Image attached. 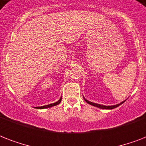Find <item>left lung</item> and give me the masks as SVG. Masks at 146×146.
Instances as JSON below:
<instances>
[{
	"label": "left lung",
	"instance_id": "1",
	"mask_svg": "<svg viewBox=\"0 0 146 146\" xmlns=\"http://www.w3.org/2000/svg\"><path fill=\"white\" fill-rule=\"evenodd\" d=\"M85 101L88 103V104H91V105H92V106H95V107H97V108H102V109H113L115 108H117V107H118L119 105H120V104H122L123 102L126 101H123V102H122L121 103H120V104H116V105H111V106H105V105H102V104H96V103H93V102H89V101H88V100H86V98H84Z\"/></svg>",
	"mask_w": 146,
	"mask_h": 146
}]
</instances>
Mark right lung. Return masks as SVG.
<instances>
[{
    "label": "right lung",
    "instance_id": "1",
    "mask_svg": "<svg viewBox=\"0 0 146 146\" xmlns=\"http://www.w3.org/2000/svg\"><path fill=\"white\" fill-rule=\"evenodd\" d=\"M61 99L62 98H60L59 101H57V102H55V103H53V104H48V105H44V106H42V107H37L36 108H38V109H43V108H50V107H53V106H55V105H57V104H59L61 102Z\"/></svg>",
    "mask_w": 146,
    "mask_h": 146
}]
</instances>
